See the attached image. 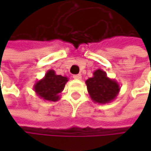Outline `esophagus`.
I'll list each match as a JSON object with an SVG mask.
<instances>
[{
  "mask_svg": "<svg viewBox=\"0 0 151 151\" xmlns=\"http://www.w3.org/2000/svg\"><path fill=\"white\" fill-rule=\"evenodd\" d=\"M73 78L78 79V80H80V79L82 78V77H81L80 74H76V75H73Z\"/></svg>",
  "mask_w": 151,
  "mask_h": 151,
  "instance_id": "1",
  "label": "esophagus"
}]
</instances>
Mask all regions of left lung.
I'll return each instance as SVG.
<instances>
[{"label":"left lung","mask_w":151,"mask_h":151,"mask_svg":"<svg viewBox=\"0 0 151 151\" xmlns=\"http://www.w3.org/2000/svg\"><path fill=\"white\" fill-rule=\"evenodd\" d=\"M86 84L92 101L99 104L113 101L121 89L118 82L108 78L106 72L101 69L94 71L93 76L86 80Z\"/></svg>","instance_id":"1"}]
</instances>
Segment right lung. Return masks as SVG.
Wrapping results in <instances>:
<instances>
[{"mask_svg":"<svg viewBox=\"0 0 151 151\" xmlns=\"http://www.w3.org/2000/svg\"><path fill=\"white\" fill-rule=\"evenodd\" d=\"M67 77L57 75L54 70L47 71L45 77L34 85V91L41 99L48 101H58L59 93L64 90L68 81Z\"/></svg>","mask_w":151,"mask_h":151,"instance_id":"1","label":"right lung"}]
</instances>
